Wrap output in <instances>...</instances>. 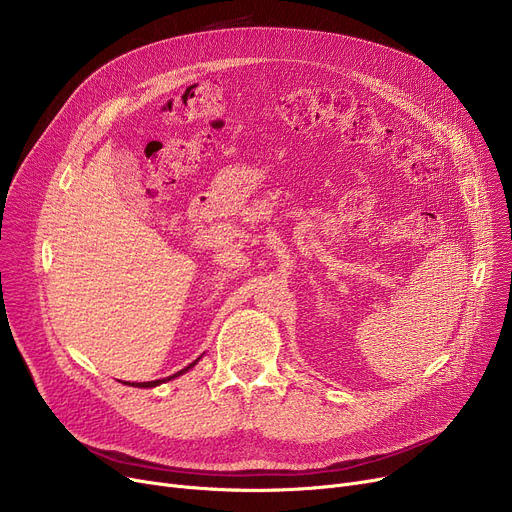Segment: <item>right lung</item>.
Masks as SVG:
<instances>
[{
	"mask_svg": "<svg viewBox=\"0 0 512 512\" xmlns=\"http://www.w3.org/2000/svg\"><path fill=\"white\" fill-rule=\"evenodd\" d=\"M201 359V357H199ZM197 359V361H199ZM197 361H193L191 365H188V367H184V369H180L178 373H174V375H170V378L168 380H174V378H178V375H182L184 371H188V369H191V367H195L197 365ZM161 382H166V380H155V382H139V384H130V386H137V388H153V386H159Z\"/></svg>",
	"mask_w": 512,
	"mask_h": 512,
	"instance_id": "obj_1",
	"label": "right lung"
}]
</instances>
